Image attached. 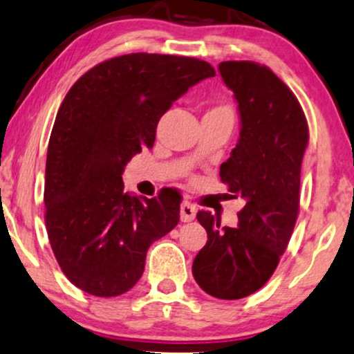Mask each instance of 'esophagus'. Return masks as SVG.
<instances>
[{"mask_svg":"<svg viewBox=\"0 0 354 354\" xmlns=\"http://www.w3.org/2000/svg\"><path fill=\"white\" fill-rule=\"evenodd\" d=\"M196 212H198V207H196L192 203H189V201H185V203L181 204V221L183 222L194 221Z\"/></svg>","mask_w":354,"mask_h":354,"instance_id":"1","label":"esophagus"}]
</instances>
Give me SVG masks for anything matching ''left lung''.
Returning a JSON list of instances; mask_svg holds the SVG:
<instances>
[{
	"label": "left lung",
	"mask_w": 354,
	"mask_h": 354,
	"mask_svg": "<svg viewBox=\"0 0 354 354\" xmlns=\"http://www.w3.org/2000/svg\"><path fill=\"white\" fill-rule=\"evenodd\" d=\"M223 83L234 91L240 138L221 165L230 198H243L239 227L199 210L207 243L196 254L192 276L209 296L243 299L268 283L288 248L299 214L306 114L294 93L265 65L222 62Z\"/></svg>",
	"instance_id": "left-lung-1"
}]
</instances>
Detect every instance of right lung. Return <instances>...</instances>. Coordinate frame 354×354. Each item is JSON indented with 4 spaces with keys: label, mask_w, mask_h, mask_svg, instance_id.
Listing matches in <instances>:
<instances>
[{
    "label": "right lung",
    "mask_w": 354,
    "mask_h": 354,
    "mask_svg": "<svg viewBox=\"0 0 354 354\" xmlns=\"http://www.w3.org/2000/svg\"><path fill=\"white\" fill-rule=\"evenodd\" d=\"M214 75L199 58L138 52L101 62L66 93L48 140L44 204L48 241L71 284L97 297L127 292L150 245L178 225L180 196H131L122 173L153 147L173 102Z\"/></svg>",
    "instance_id": "right-lung-1"
}]
</instances>
